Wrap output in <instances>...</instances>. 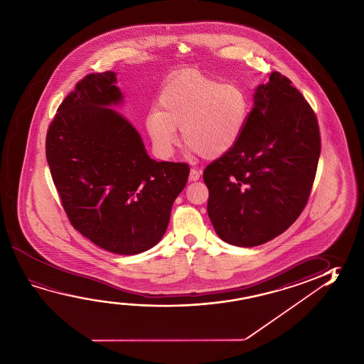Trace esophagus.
Here are the masks:
<instances>
[{
  "label": "esophagus",
  "mask_w": 364,
  "mask_h": 364,
  "mask_svg": "<svg viewBox=\"0 0 364 364\" xmlns=\"http://www.w3.org/2000/svg\"><path fill=\"white\" fill-rule=\"evenodd\" d=\"M200 178V173L196 170V168H191V173H189V180L191 181H197Z\"/></svg>",
  "instance_id": "34e87169"
}]
</instances>
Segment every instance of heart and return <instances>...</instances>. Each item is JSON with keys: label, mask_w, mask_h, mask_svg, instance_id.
<instances>
[{"label": "heart", "mask_w": 364, "mask_h": 364, "mask_svg": "<svg viewBox=\"0 0 364 364\" xmlns=\"http://www.w3.org/2000/svg\"><path fill=\"white\" fill-rule=\"evenodd\" d=\"M159 109H151L144 124L156 152L173 155L176 128L186 146L204 159H217L236 146L249 118V100L239 86L222 84L186 72L162 87Z\"/></svg>", "instance_id": "obj_1"}]
</instances>
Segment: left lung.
Here are the masks:
<instances>
[{
    "instance_id": "obj_1",
    "label": "left lung",
    "mask_w": 364,
    "mask_h": 364,
    "mask_svg": "<svg viewBox=\"0 0 364 364\" xmlns=\"http://www.w3.org/2000/svg\"><path fill=\"white\" fill-rule=\"evenodd\" d=\"M289 78L272 72L257 86L239 142L203 173L209 218L227 244L275 239L302 213L321 151L318 123Z\"/></svg>"
}]
</instances>
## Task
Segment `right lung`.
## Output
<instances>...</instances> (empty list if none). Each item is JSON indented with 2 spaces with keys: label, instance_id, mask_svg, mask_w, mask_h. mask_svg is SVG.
<instances>
[{
  "label": "right lung",
  "instance_id": "obj_1",
  "mask_svg": "<svg viewBox=\"0 0 364 364\" xmlns=\"http://www.w3.org/2000/svg\"><path fill=\"white\" fill-rule=\"evenodd\" d=\"M112 71L90 73L49 125L46 155L72 226L104 250L136 255L166 231L191 168L157 162L136 128L110 109L123 102Z\"/></svg>",
  "mask_w": 364,
  "mask_h": 364
}]
</instances>
